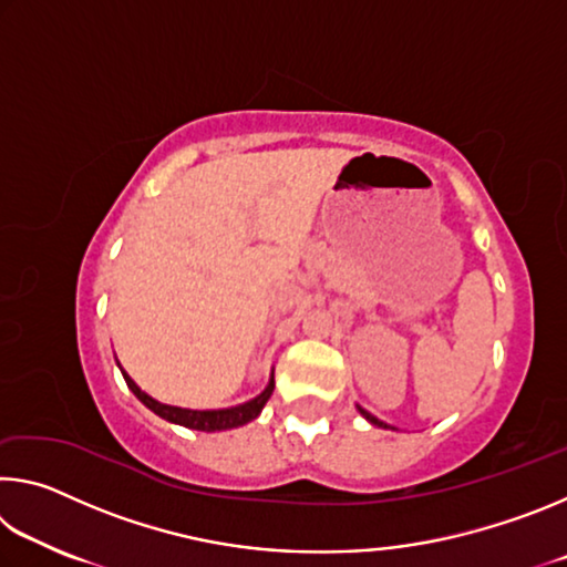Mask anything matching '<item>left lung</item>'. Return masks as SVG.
I'll list each match as a JSON object with an SVG mask.
<instances>
[{
	"mask_svg": "<svg viewBox=\"0 0 567 567\" xmlns=\"http://www.w3.org/2000/svg\"><path fill=\"white\" fill-rule=\"evenodd\" d=\"M358 410H360V415H362L364 420H370V422H372V425H378V427H388V425H385V422H382V420H378L375 415H370V412H368V410H362V408H358Z\"/></svg>",
	"mask_w": 567,
	"mask_h": 567,
	"instance_id": "obj_1",
	"label": "left lung"
}]
</instances>
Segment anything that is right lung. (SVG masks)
<instances>
[{
    "label": "right lung",
    "instance_id": "right-lung-1",
    "mask_svg": "<svg viewBox=\"0 0 567 567\" xmlns=\"http://www.w3.org/2000/svg\"><path fill=\"white\" fill-rule=\"evenodd\" d=\"M122 375H124V382H127V388L134 392V395H137L142 405H147L152 412H155V415H159L162 420L175 422V425H182V427L203 430V433H215V430H229V427L247 425L249 420H255L257 415H260V410L265 408V402L270 400L272 390H275V372H272L270 382H267V388L260 392V395L252 398L249 402H243V405L225 408V410H187V408H175V405H165V402H157L155 398H150L147 392H142L137 388V382H134L127 372L122 370Z\"/></svg>",
    "mask_w": 567,
    "mask_h": 567
}]
</instances>
